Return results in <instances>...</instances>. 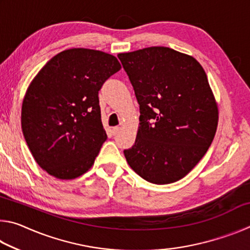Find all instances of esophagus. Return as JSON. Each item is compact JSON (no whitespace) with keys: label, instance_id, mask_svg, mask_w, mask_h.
<instances>
[{"label":"esophagus","instance_id":"1","mask_svg":"<svg viewBox=\"0 0 250 250\" xmlns=\"http://www.w3.org/2000/svg\"><path fill=\"white\" fill-rule=\"evenodd\" d=\"M119 131H120V128L119 126H113V128L111 129V132H112V134H118L119 133Z\"/></svg>","mask_w":250,"mask_h":250}]
</instances>
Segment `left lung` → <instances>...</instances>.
I'll list each match as a JSON object with an SVG mask.
<instances>
[{
  "mask_svg": "<svg viewBox=\"0 0 250 250\" xmlns=\"http://www.w3.org/2000/svg\"><path fill=\"white\" fill-rule=\"evenodd\" d=\"M129 76L140 125L124 153L131 168L154 184L181 180L213 142L218 109L204 69L195 58L154 46L118 55Z\"/></svg>",
  "mask_w": 250,
  "mask_h": 250,
  "instance_id": "obj_1",
  "label": "left lung"
}]
</instances>
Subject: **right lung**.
<instances>
[{"label":"right lung","instance_id":"right-lung-1","mask_svg":"<svg viewBox=\"0 0 250 250\" xmlns=\"http://www.w3.org/2000/svg\"><path fill=\"white\" fill-rule=\"evenodd\" d=\"M120 68L112 55L71 48L54 56L33 79L22 104V130L48 174L71 180L92 167L107 139L98 92Z\"/></svg>","mask_w":250,"mask_h":250}]
</instances>
